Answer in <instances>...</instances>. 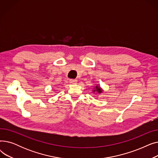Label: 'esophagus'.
Returning <instances> with one entry per match:
<instances>
[{
  "label": "esophagus",
  "mask_w": 158,
  "mask_h": 158,
  "mask_svg": "<svg viewBox=\"0 0 158 158\" xmlns=\"http://www.w3.org/2000/svg\"><path fill=\"white\" fill-rule=\"evenodd\" d=\"M77 79H70V82L71 84H76L77 83Z\"/></svg>",
  "instance_id": "obj_1"
}]
</instances>
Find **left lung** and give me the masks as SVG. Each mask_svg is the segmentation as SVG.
Instances as JSON below:
<instances>
[{"label":"left lung","mask_w":158,"mask_h":158,"mask_svg":"<svg viewBox=\"0 0 158 158\" xmlns=\"http://www.w3.org/2000/svg\"><path fill=\"white\" fill-rule=\"evenodd\" d=\"M103 92H104L103 89L100 86H99V85H97L95 86H94V88L92 89V92L95 94L100 95L101 94L103 93Z\"/></svg>","instance_id":"obj_1"}]
</instances>
